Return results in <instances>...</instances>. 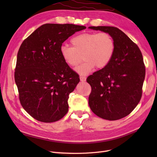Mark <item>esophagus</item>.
<instances>
[{
	"label": "esophagus",
	"instance_id": "34e87169",
	"mask_svg": "<svg viewBox=\"0 0 157 157\" xmlns=\"http://www.w3.org/2000/svg\"><path fill=\"white\" fill-rule=\"evenodd\" d=\"M80 81L84 82V81H86V77H84V76H80Z\"/></svg>",
	"mask_w": 157,
	"mask_h": 157
}]
</instances>
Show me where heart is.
<instances>
[{
	"label": "heart",
	"mask_w": 157,
	"mask_h": 157,
	"mask_svg": "<svg viewBox=\"0 0 157 157\" xmlns=\"http://www.w3.org/2000/svg\"><path fill=\"white\" fill-rule=\"evenodd\" d=\"M71 44L72 47L61 46L60 55L64 62L71 67H77L83 57L84 62L77 69L82 75L90 73L96 67H105L115 54V40L106 32L82 33L72 38Z\"/></svg>",
	"instance_id": "b5f03b06"
}]
</instances>
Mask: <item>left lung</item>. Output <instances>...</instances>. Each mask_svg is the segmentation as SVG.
<instances>
[{"mask_svg": "<svg viewBox=\"0 0 157 157\" xmlns=\"http://www.w3.org/2000/svg\"><path fill=\"white\" fill-rule=\"evenodd\" d=\"M89 28L109 33L115 42L110 63L86 79L92 88L90 107L103 119H121L134 110L141 98L145 76L143 56L137 45L117 27Z\"/></svg>", "mask_w": 157, "mask_h": 157, "instance_id": "left-lung-1", "label": "left lung"}]
</instances>
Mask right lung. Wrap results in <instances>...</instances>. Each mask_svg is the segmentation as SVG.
<instances>
[{
  "label": "right lung",
  "instance_id": "right-lung-1",
  "mask_svg": "<svg viewBox=\"0 0 157 157\" xmlns=\"http://www.w3.org/2000/svg\"><path fill=\"white\" fill-rule=\"evenodd\" d=\"M86 28L46 23L23 41L14 78L21 105L35 119L53 122L67 114L69 94L80 78L64 62L59 49L69 36Z\"/></svg>",
  "mask_w": 157,
  "mask_h": 157
}]
</instances>
